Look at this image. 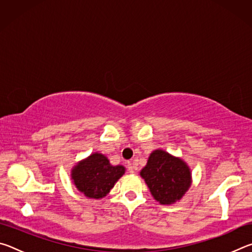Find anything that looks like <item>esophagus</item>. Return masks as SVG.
<instances>
[{
    "mask_svg": "<svg viewBox=\"0 0 252 252\" xmlns=\"http://www.w3.org/2000/svg\"><path fill=\"white\" fill-rule=\"evenodd\" d=\"M126 165H127V170H129V172L133 173V172H134V164H133V162L129 161V162H127V163H126Z\"/></svg>",
    "mask_w": 252,
    "mask_h": 252,
    "instance_id": "obj_1",
    "label": "esophagus"
}]
</instances>
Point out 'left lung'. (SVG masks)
<instances>
[{"instance_id": "8db88e82", "label": "left lung", "mask_w": 252, "mask_h": 252, "mask_svg": "<svg viewBox=\"0 0 252 252\" xmlns=\"http://www.w3.org/2000/svg\"><path fill=\"white\" fill-rule=\"evenodd\" d=\"M140 176L160 204L179 201L191 186V171L186 162L161 149L151 153Z\"/></svg>"}]
</instances>
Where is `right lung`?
<instances>
[{
  "instance_id": "obj_1",
  "label": "right lung",
  "mask_w": 252,
  "mask_h": 252,
  "mask_svg": "<svg viewBox=\"0 0 252 252\" xmlns=\"http://www.w3.org/2000/svg\"><path fill=\"white\" fill-rule=\"evenodd\" d=\"M125 172L123 165H111L108 158L95 152L74 165L71 179L85 197L101 199L110 192Z\"/></svg>"
}]
</instances>
